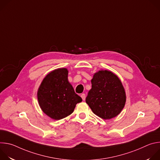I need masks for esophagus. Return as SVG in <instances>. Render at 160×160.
Segmentation results:
<instances>
[{
    "label": "esophagus",
    "mask_w": 160,
    "mask_h": 160,
    "mask_svg": "<svg viewBox=\"0 0 160 160\" xmlns=\"http://www.w3.org/2000/svg\"><path fill=\"white\" fill-rule=\"evenodd\" d=\"M80 96H81V98H82V99L83 101H85V100L86 96H85V94H82Z\"/></svg>",
    "instance_id": "1"
}]
</instances>
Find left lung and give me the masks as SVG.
Masks as SVG:
<instances>
[{
  "instance_id": "1",
  "label": "left lung",
  "mask_w": 160,
  "mask_h": 160,
  "mask_svg": "<svg viewBox=\"0 0 160 160\" xmlns=\"http://www.w3.org/2000/svg\"><path fill=\"white\" fill-rule=\"evenodd\" d=\"M85 101L92 112L104 120L118 116L126 102L125 88L118 76L101 70L94 74Z\"/></svg>"
}]
</instances>
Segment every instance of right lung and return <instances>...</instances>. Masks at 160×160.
<instances>
[{
	"label": "right lung",
	"instance_id": "obj_1",
	"mask_svg": "<svg viewBox=\"0 0 160 160\" xmlns=\"http://www.w3.org/2000/svg\"><path fill=\"white\" fill-rule=\"evenodd\" d=\"M67 68H58L43 79L37 91L38 104L52 119L59 120L70 115L76 104L82 101L68 80Z\"/></svg>",
	"mask_w": 160,
	"mask_h": 160
}]
</instances>
